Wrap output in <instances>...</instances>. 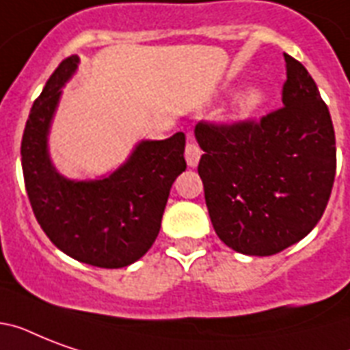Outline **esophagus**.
<instances>
[{
  "label": "esophagus",
  "instance_id": "esophagus-1",
  "mask_svg": "<svg viewBox=\"0 0 350 350\" xmlns=\"http://www.w3.org/2000/svg\"><path fill=\"white\" fill-rule=\"evenodd\" d=\"M202 158V148L198 147L196 143L189 142L185 147V159L189 167H196L198 161Z\"/></svg>",
  "mask_w": 350,
  "mask_h": 350
}]
</instances>
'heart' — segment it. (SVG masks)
Returning <instances> with one entry per match:
<instances>
[{
    "label": "heart",
    "instance_id": "b5f03b06",
    "mask_svg": "<svg viewBox=\"0 0 350 350\" xmlns=\"http://www.w3.org/2000/svg\"><path fill=\"white\" fill-rule=\"evenodd\" d=\"M261 100H263V94H261L258 89L245 90V92H241V94L238 96V101H236V111H238L239 114H243V116L245 114H250L254 109H258Z\"/></svg>",
    "mask_w": 350,
    "mask_h": 350
}]
</instances>
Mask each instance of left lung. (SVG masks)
<instances>
[{
	"mask_svg": "<svg viewBox=\"0 0 350 350\" xmlns=\"http://www.w3.org/2000/svg\"><path fill=\"white\" fill-rule=\"evenodd\" d=\"M283 56V107L260 120L194 129L208 216L218 238L241 254H278L305 238L325 213L336 174L329 109L307 68Z\"/></svg>",
	"mask_w": 350,
	"mask_h": 350,
	"instance_id": "left-lung-1",
	"label": "left lung"
}]
</instances>
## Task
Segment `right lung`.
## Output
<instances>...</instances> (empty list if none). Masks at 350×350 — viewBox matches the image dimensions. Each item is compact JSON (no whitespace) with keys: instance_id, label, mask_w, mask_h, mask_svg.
Masks as SVG:
<instances>
[{"instance_id":"1","label":"right lung","mask_w":350,"mask_h":350,"mask_svg":"<svg viewBox=\"0 0 350 350\" xmlns=\"http://www.w3.org/2000/svg\"><path fill=\"white\" fill-rule=\"evenodd\" d=\"M78 62V56L65 57L30 109L21 139L25 189L38 224L57 249L87 265L121 269L158 238L170 187L187 169L185 134L142 142L109 178L65 180L52 167L46 134Z\"/></svg>"}]
</instances>
